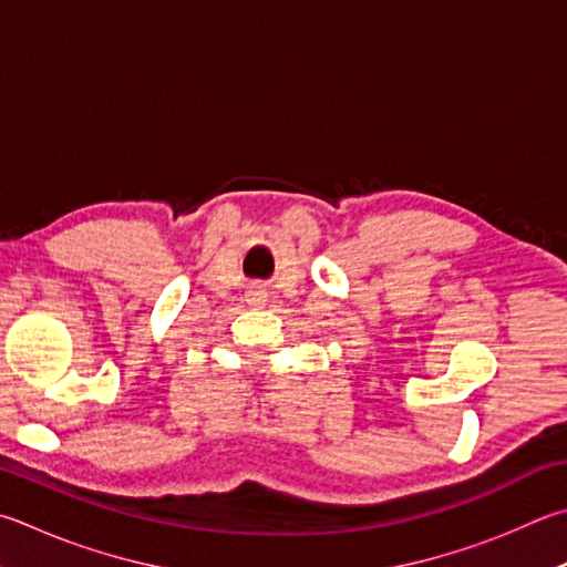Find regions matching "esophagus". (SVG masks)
<instances>
[{
	"mask_svg": "<svg viewBox=\"0 0 567 567\" xmlns=\"http://www.w3.org/2000/svg\"><path fill=\"white\" fill-rule=\"evenodd\" d=\"M265 302H267V292L262 290V287H250V290H248V305L262 307Z\"/></svg>",
	"mask_w": 567,
	"mask_h": 567,
	"instance_id": "34e87169",
	"label": "esophagus"
}]
</instances>
